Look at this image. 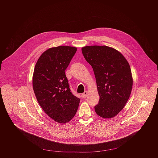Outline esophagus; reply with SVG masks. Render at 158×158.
Here are the masks:
<instances>
[{
	"label": "esophagus",
	"instance_id": "1",
	"mask_svg": "<svg viewBox=\"0 0 158 158\" xmlns=\"http://www.w3.org/2000/svg\"><path fill=\"white\" fill-rule=\"evenodd\" d=\"M88 91L85 90V91L81 94V97H82V98H86V97L88 96Z\"/></svg>",
	"mask_w": 158,
	"mask_h": 158
}]
</instances>
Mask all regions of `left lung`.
<instances>
[{"mask_svg": "<svg viewBox=\"0 0 158 158\" xmlns=\"http://www.w3.org/2000/svg\"><path fill=\"white\" fill-rule=\"evenodd\" d=\"M81 50L96 79L100 100L95 113L102 118H112L122 110L131 92L130 64L121 53L106 45L86 46Z\"/></svg>", "mask_w": 158, "mask_h": 158, "instance_id": "8db88e82", "label": "left lung"}]
</instances>
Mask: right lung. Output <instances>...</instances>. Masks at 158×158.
Segmentation results:
<instances>
[{
	"instance_id": "right-lung-1",
	"label": "right lung",
	"mask_w": 158,
	"mask_h": 158,
	"mask_svg": "<svg viewBox=\"0 0 158 158\" xmlns=\"http://www.w3.org/2000/svg\"><path fill=\"white\" fill-rule=\"evenodd\" d=\"M77 48L58 46L47 49L39 58L34 69L33 88L45 112L55 121L69 122L77 111L80 98L70 91L65 70Z\"/></svg>"
}]
</instances>
